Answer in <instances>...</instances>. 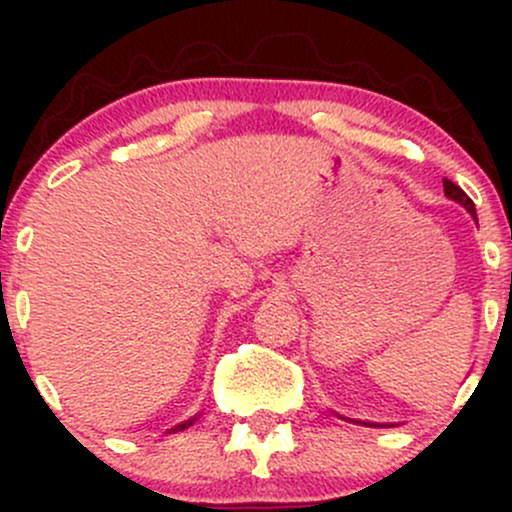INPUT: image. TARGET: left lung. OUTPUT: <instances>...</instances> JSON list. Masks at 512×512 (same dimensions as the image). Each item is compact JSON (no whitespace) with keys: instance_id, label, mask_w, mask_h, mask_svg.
Segmentation results:
<instances>
[{"instance_id":"1","label":"left lung","mask_w":512,"mask_h":512,"mask_svg":"<svg viewBox=\"0 0 512 512\" xmlns=\"http://www.w3.org/2000/svg\"><path fill=\"white\" fill-rule=\"evenodd\" d=\"M443 187H445V197L452 199V202H457V204H460V207L467 209L469 214L474 216V221H477V211H474V202H472V199H469L467 195H464V192L460 190V187H457L455 182H450L448 178L443 180Z\"/></svg>"}]
</instances>
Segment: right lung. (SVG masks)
Segmentation results:
<instances>
[{
  "mask_svg": "<svg viewBox=\"0 0 512 512\" xmlns=\"http://www.w3.org/2000/svg\"><path fill=\"white\" fill-rule=\"evenodd\" d=\"M195 421H197V419H190V421H185V424L175 426V428H173V433H178V431H185V428H190L192 424H195Z\"/></svg>",
  "mask_w": 512,
  "mask_h": 512,
  "instance_id": "add662e5",
  "label": "right lung"
}]
</instances>
